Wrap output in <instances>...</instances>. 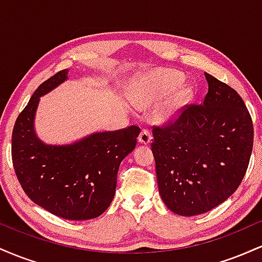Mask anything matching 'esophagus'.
Returning a JSON list of instances; mask_svg holds the SVG:
<instances>
[{
	"label": "esophagus",
	"mask_w": 262,
	"mask_h": 262,
	"mask_svg": "<svg viewBox=\"0 0 262 262\" xmlns=\"http://www.w3.org/2000/svg\"><path fill=\"white\" fill-rule=\"evenodd\" d=\"M138 140H139V143L143 144V145H148V144L151 143V135H150L148 129H143V130L140 132Z\"/></svg>",
	"instance_id": "34e87169"
}]
</instances>
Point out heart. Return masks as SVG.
Wrapping results in <instances>:
<instances>
[{
  "label": "heart",
  "instance_id": "heart-1",
  "mask_svg": "<svg viewBox=\"0 0 262 262\" xmlns=\"http://www.w3.org/2000/svg\"><path fill=\"white\" fill-rule=\"evenodd\" d=\"M183 82H185V76L177 71L166 70V69L155 70L135 83L132 92V101L141 110L149 108L180 86L175 96L165 104L160 113L162 121H171L193 97V87L191 85H182Z\"/></svg>",
  "mask_w": 262,
  "mask_h": 262
}]
</instances>
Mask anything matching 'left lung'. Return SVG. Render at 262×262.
Wrapping results in <instances>:
<instances>
[{"instance_id":"left-lung-1","label":"left lung","mask_w":262,"mask_h":262,"mask_svg":"<svg viewBox=\"0 0 262 262\" xmlns=\"http://www.w3.org/2000/svg\"><path fill=\"white\" fill-rule=\"evenodd\" d=\"M206 75L208 93L164 128H154L159 193L171 212L203 214L227 201L244 179L254 128L235 90Z\"/></svg>"}]
</instances>
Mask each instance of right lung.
I'll return each mask as SVG.
<instances>
[{
	"label": "right lung",
	"mask_w": 262,
	"mask_h": 262,
	"mask_svg": "<svg viewBox=\"0 0 262 262\" xmlns=\"http://www.w3.org/2000/svg\"><path fill=\"white\" fill-rule=\"evenodd\" d=\"M69 79L60 71L41 83L18 116L12 161L22 188L41 208L69 221L100 217L116 193L119 165L133 151L140 129L95 132L68 144H48L35 132L40 97Z\"/></svg>",
	"instance_id": "add662e5"
}]
</instances>
